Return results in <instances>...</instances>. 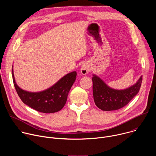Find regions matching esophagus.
I'll use <instances>...</instances> for the list:
<instances>
[{
    "instance_id": "obj_1",
    "label": "esophagus",
    "mask_w": 156,
    "mask_h": 156,
    "mask_svg": "<svg viewBox=\"0 0 156 156\" xmlns=\"http://www.w3.org/2000/svg\"><path fill=\"white\" fill-rule=\"evenodd\" d=\"M89 71H90V69H89V67H88L87 65L84 64V65H82L81 68V73L83 75H85L87 74V73L89 72Z\"/></svg>"
}]
</instances>
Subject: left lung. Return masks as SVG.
I'll return each instance as SVG.
<instances>
[{"label": "left lung", "instance_id": "8db88e82", "mask_svg": "<svg viewBox=\"0 0 156 156\" xmlns=\"http://www.w3.org/2000/svg\"><path fill=\"white\" fill-rule=\"evenodd\" d=\"M93 80V98L96 106L105 111L115 110L125 106L139 92L143 78L126 90H115L109 87L99 77L94 75Z\"/></svg>", "mask_w": 156, "mask_h": 156}]
</instances>
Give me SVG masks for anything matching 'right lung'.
Wrapping results in <instances>:
<instances>
[{
    "instance_id": "1",
    "label": "right lung",
    "mask_w": 156,
    "mask_h": 156,
    "mask_svg": "<svg viewBox=\"0 0 156 156\" xmlns=\"http://www.w3.org/2000/svg\"><path fill=\"white\" fill-rule=\"evenodd\" d=\"M13 81L16 93L23 102L38 112L50 114L57 112L65 105L67 96L76 78V72L64 76L56 84L48 90L39 93H30L20 88L15 83L13 71Z\"/></svg>"
}]
</instances>
